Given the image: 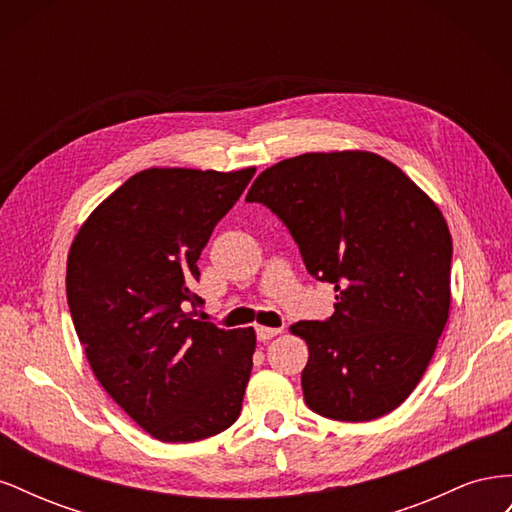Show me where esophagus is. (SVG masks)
Listing matches in <instances>:
<instances>
[{
  "instance_id": "1",
  "label": "esophagus",
  "mask_w": 512,
  "mask_h": 512,
  "mask_svg": "<svg viewBox=\"0 0 512 512\" xmlns=\"http://www.w3.org/2000/svg\"><path fill=\"white\" fill-rule=\"evenodd\" d=\"M280 333H282V329H275V327H256V335L260 342H269L271 337L280 335Z\"/></svg>"
}]
</instances>
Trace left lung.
I'll return each instance as SVG.
<instances>
[{"mask_svg":"<svg viewBox=\"0 0 512 512\" xmlns=\"http://www.w3.org/2000/svg\"><path fill=\"white\" fill-rule=\"evenodd\" d=\"M245 200L267 205L309 275L337 292L329 320L290 327L309 350L305 404L346 423L404 404L451 309L453 241L438 205L399 166L361 149L277 162Z\"/></svg>","mask_w":512,"mask_h":512,"instance_id":"1","label":"left lung"}]
</instances>
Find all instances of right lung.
Segmentation results:
<instances>
[{"label": "right lung", "instance_id": "obj_1", "mask_svg": "<svg viewBox=\"0 0 512 512\" xmlns=\"http://www.w3.org/2000/svg\"><path fill=\"white\" fill-rule=\"evenodd\" d=\"M256 173L147 168L76 232L66 292L91 371L160 442H196L239 418L256 331L194 318L198 258Z\"/></svg>", "mask_w": 512, "mask_h": 512}]
</instances>
